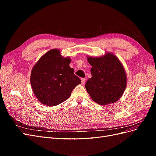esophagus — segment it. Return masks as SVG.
Here are the masks:
<instances>
[{"mask_svg":"<svg viewBox=\"0 0 156 156\" xmlns=\"http://www.w3.org/2000/svg\"><path fill=\"white\" fill-rule=\"evenodd\" d=\"M81 84H84V83H85V79H84V78H81Z\"/></svg>","mask_w":156,"mask_h":156,"instance_id":"esophagus-1","label":"esophagus"}]
</instances>
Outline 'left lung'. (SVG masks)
<instances>
[{"instance_id": "8db88e82", "label": "left lung", "mask_w": 156, "mask_h": 156, "mask_svg": "<svg viewBox=\"0 0 156 156\" xmlns=\"http://www.w3.org/2000/svg\"><path fill=\"white\" fill-rule=\"evenodd\" d=\"M87 60L92 66V77L85 88L92 100L103 105L119 100L125 91L127 76L117 56L107 52L100 57L88 56Z\"/></svg>"}]
</instances>
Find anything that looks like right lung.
<instances>
[{
  "mask_svg": "<svg viewBox=\"0 0 156 156\" xmlns=\"http://www.w3.org/2000/svg\"><path fill=\"white\" fill-rule=\"evenodd\" d=\"M71 58L63 57L60 51L53 49L37 60L30 74L31 87L40 103L56 106L69 98L73 88L81 83L69 67Z\"/></svg>",
  "mask_w": 156,
  "mask_h": 156,
  "instance_id": "obj_1",
  "label": "right lung"
}]
</instances>
